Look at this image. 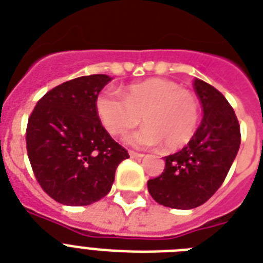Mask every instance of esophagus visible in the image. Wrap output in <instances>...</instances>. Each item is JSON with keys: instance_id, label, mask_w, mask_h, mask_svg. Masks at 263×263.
I'll return each mask as SVG.
<instances>
[{"instance_id": "34e87169", "label": "esophagus", "mask_w": 263, "mask_h": 263, "mask_svg": "<svg viewBox=\"0 0 263 263\" xmlns=\"http://www.w3.org/2000/svg\"><path fill=\"white\" fill-rule=\"evenodd\" d=\"M129 156L132 158H142V157H144V155H142V153H137V152H133V151H129Z\"/></svg>"}]
</instances>
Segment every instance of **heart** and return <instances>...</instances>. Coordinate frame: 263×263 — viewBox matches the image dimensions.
I'll list each match as a JSON object with an SVG mask.
<instances>
[{"instance_id": "obj_1", "label": "heart", "mask_w": 263, "mask_h": 263, "mask_svg": "<svg viewBox=\"0 0 263 263\" xmlns=\"http://www.w3.org/2000/svg\"><path fill=\"white\" fill-rule=\"evenodd\" d=\"M95 110L110 134L119 136L140 122L145 126L129 134L126 142L137 147L164 144L168 151L185 146L199 123V102L191 91L173 80L152 78L127 86L123 97L105 90L97 97Z\"/></svg>"}]
</instances>
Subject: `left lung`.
<instances>
[{
    "mask_svg": "<svg viewBox=\"0 0 263 263\" xmlns=\"http://www.w3.org/2000/svg\"><path fill=\"white\" fill-rule=\"evenodd\" d=\"M194 88L203 107L200 126L185 147L164 157V172L147 181L158 204L176 210L204 204L223 184L240 145L239 123L222 92L200 79Z\"/></svg>",
    "mask_w": 263,
    "mask_h": 263,
    "instance_id": "8db88e82",
    "label": "left lung"
}]
</instances>
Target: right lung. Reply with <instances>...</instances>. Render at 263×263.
<instances>
[{"mask_svg": "<svg viewBox=\"0 0 263 263\" xmlns=\"http://www.w3.org/2000/svg\"><path fill=\"white\" fill-rule=\"evenodd\" d=\"M97 73L68 80L37 102L28 121L27 149L41 188L60 204L88 205L110 192L117 166L129 158L95 110L111 80Z\"/></svg>", "mask_w": 263, "mask_h": 263, "instance_id": "add662e5", "label": "right lung"}]
</instances>
